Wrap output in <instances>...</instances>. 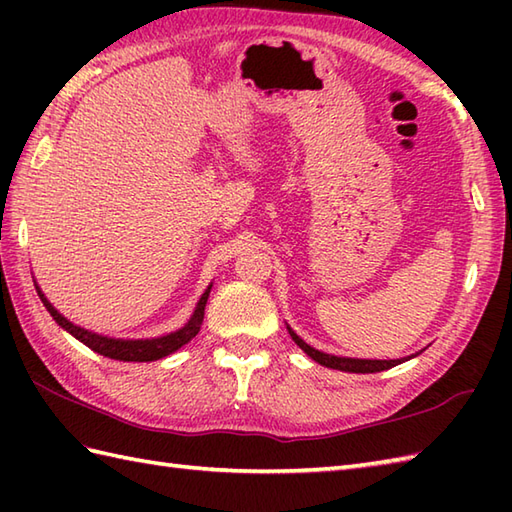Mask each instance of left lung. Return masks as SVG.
I'll return each instance as SVG.
<instances>
[{"mask_svg":"<svg viewBox=\"0 0 512 512\" xmlns=\"http://www.w3.org/2000/svg\"><path fill=\"white\" fill-rule=\"evenodd\" d=\"M35 279V277H32ZM35 288H37V295H39V299L43 301V306H46V310L50 312V317L57 321L61 328L65 330V332H70L74 339H79L81 343H85L90 347V350H94V352H99V354H103V356H107V358H114V361H138V363H143V361H158V358H165V356H169V354H173V352H178L182 345H187L195 334L200 332V323H202V319H204V303H206V297H209V292H206V295L200 299V303H198V310L193 312V317H191V321L184 325L182 330H178V332H173V334H167V336H160V339H138V341H125V339H110V336H103V334H96V332H90V330H85V328H81V325H76V323H72V321H68L63 317V314L52 306V303L46 299V295H43L41 292V288H39V284L35 281ZM292 339H295V343L301 347L303 352H306L312 361H317V356H325V354H321L319 350H314V347H310L308 343H303L299 336L292 332ZM319 363V361H317ZM323 363V361H321ZM319 363V365H321Z\"/></svg>","mask_w":512,"mask_h":512,"instance_id":"obj_1","label":"left lung"}]
</instances>
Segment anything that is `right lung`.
<instances>
[{"label":"right lung","mask_w":512,"mask_h":512,"mask_svg":"<svg viewBox=\"0 0 512 512\" xmlns=\"http://www.w3.org/2000/svg\"><path fill=\"white\" fill-rule=\"evenodd\" d=\"M323 360L325 367L341 369V372H352V374H374L383 372V369H391L400 365V361H363V358H341V356H328L323 358L317 356V361Z\"/></svg>","instance_id":"1"}]
</instances>
